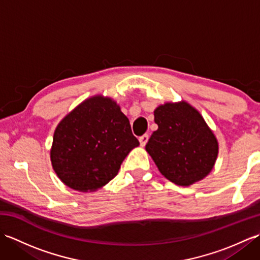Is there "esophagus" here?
<instances>
[{
	"instance_id": "obj_1",
	"label": "esophagus",
	"mask_w": 260,
	"mask_h": 260,
	"mask_svg": "<svg viewBox=\"0 0 260 260\" xmlns=\"http://www.w3.org/2000/svg\"><path fill=\"white\" fill-rule=\"evenodd\" d=\"M148 134H144V135H142L141 137H140V143H141V146H145V144L147 143V141H148Z\"/></svg>"
}]
</instances>
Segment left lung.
Instances as JSON below:
<instances>
[{
    "label": "left lung",
    "mask_w": 260,
    "mask_h": 260,
    "mask_svg": "<svg viewBox=\"0 0 260 260\" xmlns=\"http://www.w3.org/2000/svg\"><path fill=\"white\" fill-rule=\"evenodd\" d=\"M158 128L146 144L165 178L187 186L202 180L212 170L218 142L202 116L189 104H165L155 109Z\"/></svg>",
    "instance_id": "left-lung-1"
}]
</instances>
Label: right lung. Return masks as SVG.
I'll list each match as a JSON object with an SVG mask.
<instances>
[{
	"mask_svg": "<svg viewBox=\"0 0 260 260\" xmlns=\"http://www.w3.org/2000/svg\"><path fill=\"white\" fill-rule=\"evenodd\" d=\"M139 145L117 104L96 96L60 121L53 135L51 162L66 185L95 191L117 175L127 154Z\"/></svg>",
	"mask_w": 260,
	"mask_h": 260,
	"instance_id": "1",
	"label": "right lung"
}]
</instances>
